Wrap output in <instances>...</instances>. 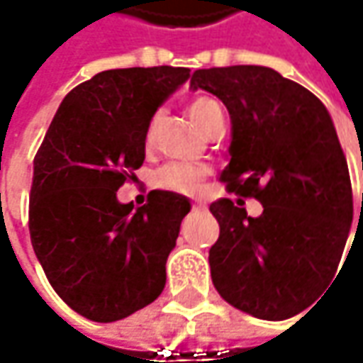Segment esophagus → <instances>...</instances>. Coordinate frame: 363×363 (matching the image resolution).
Wrapping results in <instances>:
<instances>
[{
  "mask_svg": "<svg viewBox=\"0 0 363 363\" xmlns=\"http://www.w3.org/2000/svg\"><path fill=\"white\" fill-rule=\"evenodd\" d=\"M191 208H194V210H203V208H206V202H203V200H196V202L191 203Z\"/></svg>",
  "mask_w": 363,
  "mask_h": 363,
  "instance_id": "1",
  "label": "esophagus"
}]
</instances>
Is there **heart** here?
I'll return each mask as SVG.
<instances>
[{
	"label": "heart",
	"instance_id": "obj_1",
	"mask_svg": "<svg viewBox=\"0 0 363 363\" xmlns=\"http://www.w3.org/2000/svg\"><path fill=\"white\" fill-rule=\"evenodd\" d=\"M189 119L194 121V125L203 131L206 125L214 119L216 115H222V106L218 103L216 99L212 96H196L188 106ZM161 113L157 111L149 123H147L145 129V145L151 147L155 141V133L160 127ZM208 175V169L198 167V165H191L186 161H174V163H167L163 165L160 172H157V186L161 189H169L175 194H194L198 191L202 186L203 177Z\"/></svg>",
	"mask_w": 363,
	"mask_h": 363
}]
</instances>
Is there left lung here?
Returning <instances> with one entry per match:
<instances>
[{
	"instance_id": "1",
	"label": "left lung",
	"mask_w": 363,
	"mask_h": 363,
	"mask_svg": "<svg viewBox=\"0 0 363 363\" xmlns=\"http://www.w3.org/2000/svg\"><path fill=\"white\" fill-rule=\"evenodd\" d=\"M189 86L216 94L230 113V163L220 179L262 203L258 218L242 200L210 206L220 224L212 283L258 319L301 313L335 277L354 220L350 169L328 108L267 66L196 70Z\"/></svg>"
}]
</instances>
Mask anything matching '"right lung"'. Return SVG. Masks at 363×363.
<instances>
[{"label":"right lung","mask_w":363,"mask_h":363,"mask_svg":"<svg viewBox=\"0 0 363 363\" xmlns=\"http://www.w3.org/2000/svg\"><path fill=\"white\" fill-rule=\"evenodd\" d=\"M189 68H117L64 96L34 157L30 238L50 285L82 317L111 323L165 286L188 198L149 191L133 212L117 189L145 160V129Z\"/></svg>","instance_id":"1"}]
</instances>
